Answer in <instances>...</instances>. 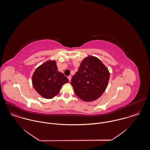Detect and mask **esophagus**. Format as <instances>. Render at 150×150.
Here are the masks:
<instances>
[{
	"label": "esophagus",
	"instance_id": "34e87169",
	"mask_svg": "<svg viewBox=\"0 0 150 150\" xmlns=\"http://www.w3.org/2000/svg\"><path fill=\"white\" fill-rule=\"evenodd\" d=\"M67 79H69V81L71 80V76H69L68 77H67Z\"/></svg>",
	"mask_w": 150,
	"mask_h": 150
}]
</instances>
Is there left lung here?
Returning <instances> with one entry per match:
<instances>
[{"label": "left lung", "instance_id": "left-lung-1", "mask_svg": "<svg viewBox=\"0 0 150 150\" xmlns=\"http://www.w3.org/2000/svg\"><path fill=\"white\" fill-rule=\"evenodd\" d=\"M110 79L107 67L97 57L89 55L81 62L73 76L71 85L82 100L90 102L99 99L105 91Z\"/></svg>", "mask_w": 150, "mask_h": 150}]
</instances>
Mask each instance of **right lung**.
<instances>
[{
    "mask_svg": "<svg viewBox=\"0 0 150 150\" xmlns=\"http://www.w3.org/2000/svg\"><path fill=\"white\" fill-rule=\"evenodd\" d=\"M32 82L33 88L40 96L50 99L59 93L62 86L67 83L69 80L58 71L55 60H48L35 70Z\"/></svg>",
    "mask_w": 150,
    "mask_h": 150,
    "instance_id": "right-lung-1",
    "label": "right lung"
}]
</instances>
